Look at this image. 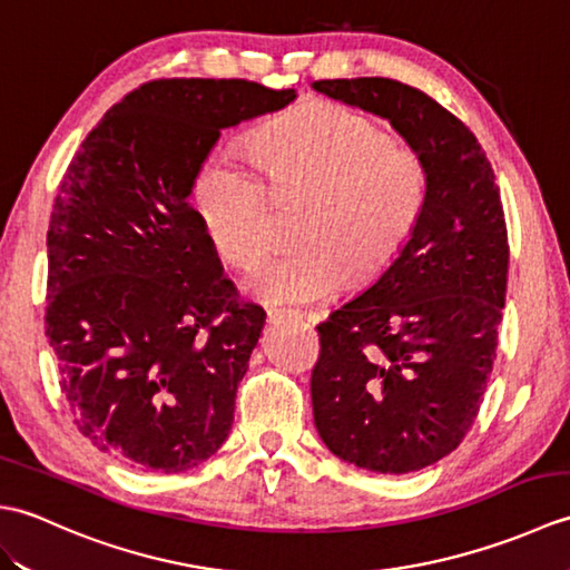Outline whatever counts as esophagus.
<instances>
[{
  "label": "esophagus",
  "instance_id": "esophagus-1",
  "mask_svg": "<svg viewBox=\"0 0 570 570\" xmlns=\"http://www.w3.org/2000/svg\"><path fill=\"white\" fill-rule=\"evenodd\" d=\"M292 318H304V313L292 311V308H269V311H266V321H269V323H284V321H292Z\"/></svg>",
  "mask_w": 570,
  "mask_h": 570
}]
</instances>
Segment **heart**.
<instances>
[{
	"instance_id": "heart-1",
	"label": "heart",
	"mask_w": 570,
	"mask_h": 570,
	"mask_svg": "<svg viewBox=\"0 0 570 570\" xmlns=\"http://www.w3.org/2000/svg\"><path fill=\"white\" fill-rule=\"evenodd\" d=\"M431 166L377 119L316 102L274 119L247 156L217 151L193 184V205L220 257L247 269L272 245V203H304L296 249L264 259L247 292L266 304H313L367 284L402 257L426 215Z\"/></svg>"
}]
</instances>
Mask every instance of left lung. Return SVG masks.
<instances>
[{
  "label": "left lung",
  "instance_id": "left-lung-1",
  "mask_svg": "<svg viewBox=\"0 0 570 570\" xmlns=\"http://www.w3.org/2000/svg\"><path fill=\"white\" fill-rule=\"evenodd\" d=\"M313 90L390 119L431 166L414 239L316 325L311 374L328 451L404 475L455 451L488 390L510 266L500 188L475 135L426 92L392 78L316 80Z\"/></svg>",
  "mask_w": 570,
  "mask_h": 570
}]
</instances>
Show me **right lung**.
<instances>
[{
    "label": "right lung",
    "mask_w": 570,
    "mask_h": 570,
    "mask_svg": "<svg viewBox=\"0 0 570 570\" xmlns=\"http://www.w3.org/2000/svg\"><path fill=\"white\" fill-rule=\"evenodd\" d=\"M294 100L252 80L144 82L60 180L46 337L78 431L122 465L184 472L233 429L266 313L223 274L188 198L223 129Z\"/></svg>",
    "instance_id": "right-lung-1"
}]
</instances>
